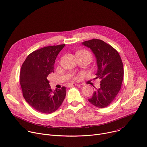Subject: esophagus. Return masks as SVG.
I'll return each instance as SVG.
<instances>
[{
	"label": "esophagus",
	"instance_id": "1",
	"mask_svg": "<svg viewBox=\"0 0 147 147\" xmlns=\"http://www.w3.org/2000/svg\"><path fill=\"white\" fill-rule=\"evenodd\" d=\"M77 85V84H75V83H71V84H68V87H70V86H75V85Z\"/></svg>",
	"mask_w": 147,
	"mask_h": 147
}]
</instances>
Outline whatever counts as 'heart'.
Here are the masks:
<instances>
[{"label": "heart", "mask_w": 147, "mask_h": 147, "mask_svg": "<svg viewBox=\"0 0 147 147\" xmlns=\"http://www.w3.org/2000/svg\"><path fill=\"white\" fill-rule=\"evenodd\" d=\"M81 54H88V55H90V57H92L91 54L88 51H80L78 52V53H77V55H81Z\"/></svg>", "instance_id": "heart-1"}]
</instances>
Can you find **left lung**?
Instances as JSON below:
<instances>
[{
	"label": "left lung",
	"instance_id": "8db88e82",
	"mask_svg": "<svg viewBox=\"0 0 147 147\" xmlns=\"http://www.w3.org/2000/svg\"><path fill=\"white\" fill-rule=\"evenodd\" d=\"M94 54L97 71L94 78L99 79L100 87L94 92L89 102L98 108H105L115 100L123 79V64L119 53L105 41L92 39L82 42Z\"/></svg>",
	"mask_w": 147,
	"mask_h": 147
}]
</instances>
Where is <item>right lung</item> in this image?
<instances>
[{"instance_id":"right-lung-1","label":"right lung","mask_w":147,"mask_h":147,"mask_svg":"<svg viewBox=\"0 0 147 147\" xmlns=\"http://www.w3.org/2000/svg\"><path fill=\"white\" fill-rule=\"evenodd\" d=\"M65 44L43 47L29 54L20 71V85L26 102L36 110L45 114L55 111L62 105L66 88L53 91L47 77L54 72L55 61Z\"/></svg>"}]
</instances>
